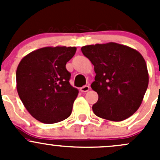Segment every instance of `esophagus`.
Segmentation results:
<instances>
[{
    "instance_id": "34e87169",
    "label": "esophagus",
    "mask_w": 160,
    "mask_h": 160,
    "mask_svg": "<svg viewBox=\"0 0 160 160\" xmlns=\"http://www.w3.org/2000/svg\"><path fill=\"white\" fill-rule=\"evenodd\" d=\"M89 90H90V87L88 86V85H85V86L80 88V91H81L82 93H84V92H88Z\"/></svg>"
}]
</instances>
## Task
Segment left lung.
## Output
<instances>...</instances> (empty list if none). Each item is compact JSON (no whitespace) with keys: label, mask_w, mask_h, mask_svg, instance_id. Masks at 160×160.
I'll return each instance as SVG.
<instances>
[{"label":"left lung","mask_w":160,"mask_h":160,"mask_svg":"<svg viewBox=\"0 0 160 160\" xmlns=\"http://www.w3.org/2000/svg\"><path fill=\"white\" fill-rule=\"evenodd\" d=\"M83 54L94 66L91 88L98 94L92 107L98 117L114 122L128 118L141 105L149 84L144 58L128 46L109 42L85 46Z\"/></svg>","instance_id":"left-lung-1"}]
</instances>
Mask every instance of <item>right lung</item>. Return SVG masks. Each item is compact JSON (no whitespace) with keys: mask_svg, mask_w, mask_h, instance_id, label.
I'll return each mask as SVG.
<instances>
[{"mask_svg":"<svg viewBox=\"0 0 160 160\" xmlns=\"http://www.w3.org/2000/svg\"><path fill=\"white\" fill-rule=\"evenodd\" d=\"M77 48L44 47L21 60L16 71L17 90L31 115L45 124L65 120L71 114L78 90L70 83L66 64Z\"/></svg>","mask_w":160,"mask_h":160,"instance_id":"1","label":"right lung"}]
</instances>
